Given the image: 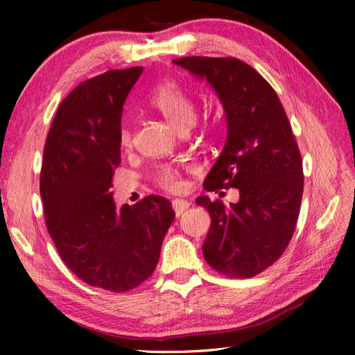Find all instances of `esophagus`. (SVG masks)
<instances>
[{
    "mask_svg": "<svg viewBox=\"0 0 355 355\" xmlns=\"http://www.w3.org/2000/svg\"><path fill=\"white\" fill-rule=\"evenodd\" d=\"M189 206H191V202H188L187 200H179V198H176V200L171 201V207H173V210H175V213H176V216H180L182 213H184L185 210L189 209Z\"/></svg>",
    "mask_w": 355,
    "mask_h": 355,
    "instance_id": "esophagus-1",
    "label": "esophagus"
}]
</instances>
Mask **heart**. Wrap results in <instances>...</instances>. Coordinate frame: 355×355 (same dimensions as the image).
<instances>
[{"label":"heart","mask_w":355,"mask_h":355,"mask_svg":"<svg viewBox=\"0 0 355 355\" xmlns=\"http://www.w3.org/2000/svg\"><path fill=\"white\" fill-rule=\"evenodd\" d=\"M148 102L180 133L187 132L196 123V103L175 80H164L157 84L149 94ZM120 142L123 146H128L132 142V130L127 124L121 125ZM153 180L164 191L178 192L184 188V171L176 166H159L154 171Z\"/></svg>","instance_id":"obj_1"}]
</instances>
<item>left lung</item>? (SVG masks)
<instances>
[{"label": "left lung", "instance_id": "1", "mask_svg": "<svg viewBox=\"0 0 355 355\" xmlns=\"http://www.w3.org/2000/svg\"><path fill=\"white\" fill-rule=\"evenodd\" d=\"M173 63L209 81L227 114V144L204 189L240 192L228 206L197 198L211 219L204 259L222 275L254 277L280 259L296 230L304 170L292 125L271 84L243 60L188 56Z\"/></svg>", "mask_w": 355, "mask_h": 355}]
</instances>
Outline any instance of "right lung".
Instances as JSON below:
<instances>
[{
  "label": "right lung",
  "mask_w": 355,
  "mask_h": 355,
  "mask_svg": "<svg viewBox=\"0 0 355 355\" xmlns=\"http://www.w3.org/2000/svg\"><path fill=\"white\" fill-rule=\"evenodd\" d=\"M144 68L111 69L78 84L59 105L42 153L40 194L50 237L80 280L128 292L153 275L175 219L148 196L115 210L123 105Z\"/></svg>",
  "instance_id": "add662e5"
}]
</instances>
